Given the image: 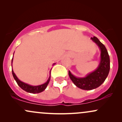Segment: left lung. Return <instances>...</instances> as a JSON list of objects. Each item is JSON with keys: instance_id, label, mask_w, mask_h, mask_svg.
<instances>
[{"instance_id": "obj_1", "label": "left lung", "mask_w": 122, "mask_h": 122, "mask_svg": "<svg viewBox=\"0 0 122 122\" xmlns=\"http://www.w3.org/2000/svg\"><path fill=\"white\" fill-rule=\"evenodd\" d=\"M91 40L97 45L100 51V62L97 68L83 77L75 76L69 71V77L74 84L83 90H92L100 86L107 77L110 69V57L107 49L97 37H91Z\"/></svg>"}]
</instances>
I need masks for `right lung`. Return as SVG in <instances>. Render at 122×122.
<instances>
[{"label":"right lung","instance_id":"add662e5","mask_svg":"<svg viewBox=\"0 0 122 122\" xmlns=\"http://www.w3.org/2000/svg\"><path fill=\"white\" fill-rule=\"evenodd\" d=\"M12 62H13V57H12V60H11L12 67ZM55 64L56 63H54V64H53V65H55ZM50 71H51V70H50ZM50 71L49 77V79L47 80V81L45 82L44 84H41L39 85H31L29 84L25 83V82L20 81V80L17 77V76H16V75H15V73L14 72V71L12 69V76H13L15 80L16 81V82H17L18 85H19V86H20L23 90H24L25 91L29 92V93H40V92H43V91H45V89L46 88L47 85H48L49 82L50 81V77H51L50 76V73H51Z\"/></svg>","mask_w":122,"mask_h":122}]
</instances>
